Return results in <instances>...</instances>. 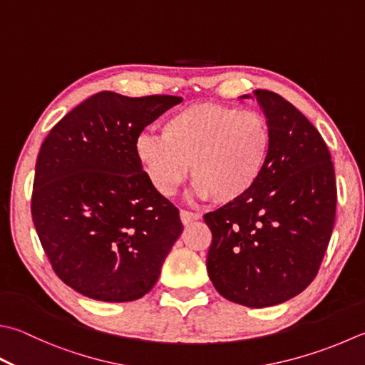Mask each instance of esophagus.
I'll return each instance as SVG.
<instances>
[{
  "instance_id": "34e87169",
  "label": "esophagus",
  "mask_w": 365,
  "mask_h": 365,
  "mask_svg": "<svg viewBox=\"0 0 365 365\" xmlns=\"http://www.w3.org/2000/svg\"><path fill=\"white\" fill-rule=\"evenodd\" d=\"M180 216H181V222L184 225H189V224L195 222V221H198V219L202 217L200 215H198V212H190V211H185V210H182L180 212Z\"/></svg>"
}]
</instances>
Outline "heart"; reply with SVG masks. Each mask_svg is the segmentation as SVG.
<instances>
[{
	"instance_id": "heart-1",
	"label": "heart",
	"mask_w": 365,
	"mask_h": 365,
	"mask_svg": "<svg viewBox=\"0 0 365 365\" xmlns=\"http://www.w3.org/2000/svg\"><path fill=\"white\" fill-rule=\"evenodd\" d=\"M273 148L270 122L259 111L197 103L171 113L160 138L143 133L135 154L153 187L171 195L189 173L198 197L217 205L242 200L267 170Z\"/></svg>"
}]
</instances>
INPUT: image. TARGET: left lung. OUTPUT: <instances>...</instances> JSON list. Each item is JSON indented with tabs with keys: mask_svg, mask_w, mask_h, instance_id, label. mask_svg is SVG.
Wrapping results in <instances>:
<instances>
[{
	"mask_svg": "<svg viewBox=\"0 0 365 365\" xmlns=\"http://www.w3.org/2000/svg\"><path fill=\"white\" fill-rule=\"evenodd\" d=\"M256 100L273 130L267 170L250 194L205 215L212 242L208 277L227 300L273 307L312 283L332 235L336 205L334 163L313 123L278 93Z\"/></svg>",
	"mask_w": 365,
	"mask_h": 365,
	"instance_id": "left-lung-1",
	"label": "left lung"
}]
</instances>
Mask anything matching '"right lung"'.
Segmentation results:
<instances>
[{"label": "right lung", "mask_w": 365, "mask_h": 365, "mask_svg": "<svg viewBox=\"0 0 365 365\" xmlns=\"http://www.w3.org/2000/svg\"><path fill=\"white\" fill-rule=\"evenodd\" d=\"M181 100L100 92L41 146L33 222L53 272L88 299H141L181 235L180 211L153 187L135 154L144 127Z\"/></svg>", "instance_id": "1"}]
</instances>
